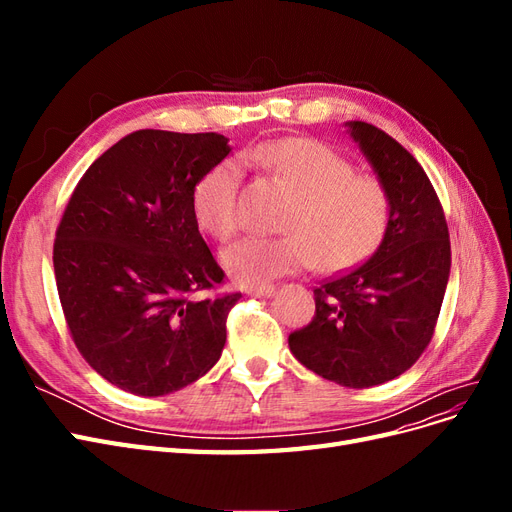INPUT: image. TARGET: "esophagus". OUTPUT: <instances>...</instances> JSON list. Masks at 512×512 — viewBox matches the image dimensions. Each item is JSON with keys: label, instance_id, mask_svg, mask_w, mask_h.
<instances>
[{"label": "esophagus", "instance_id": "34e87169", "mask_svg": "<svg viewBox=\"0 0 512 512\" xmlns=\"http://www.w3.org/2000/svg\"><path fill=\"white\" fill-rule=\"evenodd\" d=\"M247 294H254V297H273V294H275V286H271V284L250 286V288H247Z\"/></svg>", "mask_w": 512, "mask_h": 512}]
</instances>
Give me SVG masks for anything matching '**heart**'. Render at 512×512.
Wrapping results in <instances>:
<instances>
[{"mask_svg": "<svg viewBox=\"0 0 512 512\" xmlns=\"http://www.w3.org/2000/svg\"><path fill=\"white\" fill-rule=\"evenodd\" d=\"M250 158L294 194L280 228L282 237H245L222 254L226 271L241 284L314 267L337 273L374 254L391 222V198L384 185L354 175L342 153L312 138H282L262 145ZM237 162H220L198 179L192 194L196 224L226 241L239 228Z\"/></svg>", "mask_w": 512, "mask_h": 512, "instance_id": "1", "label": "heart"}]
</instances>
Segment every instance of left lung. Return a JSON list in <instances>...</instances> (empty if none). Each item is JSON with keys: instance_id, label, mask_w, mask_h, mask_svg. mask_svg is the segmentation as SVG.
Wrapping results in <instances>:
<instances>
[{"instance_id": "8db88e82", "label": "left lung", "mask_w": 512, "mask_h": 512, "mask_svg": "<svg viewBox=\"0 0 512 512\" xmlns=\"http://www.w3.org/2000/svg\"><path fill=\"white\" fill-rule=\"evenodd\" d=\"M348 128L391 198L389 230L367 262L314 288L316 314L288 335V346L324 380L369 389L404 374L429 346L451 239L440 198L412 153L371 123Z\"/></svg>"}]
</instances>
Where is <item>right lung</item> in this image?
I'll return each instance as SVG.
<instances>
[{"label": "right lung", "mask_w": 512, "mask_h": 512, "mask_svg": "<svg viewBox=\"0 0 512 512\" xmlns=\"http://www.w3.org/2000/svg\"><path fill=\"white\" fill-rule=\"evenodd\" d=\"M230 153L215 132L138 130L76 183L55 232L61 309L83 359L111 384L160 397L218 363L241 292L192 213L198 179Z\"/></svg>", "instance_id": "1"}]
</instances>
